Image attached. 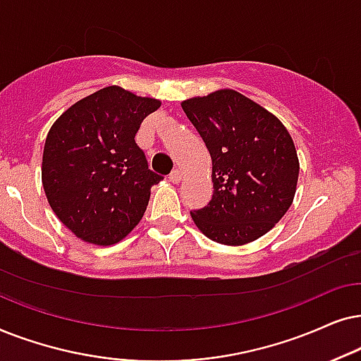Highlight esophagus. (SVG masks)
<instances>
[{
	"label": "esophagus",
	"mask_w": 361,
	"mask_h": 361,
	"mask_svg": "<svg viewBox=\"0 0 361 361\" xmlns=\"http://www.w3.org/2000/svg\"><path fill=\"white\" fill-rule=\"evenodd\" d=\"M170 181L171 183H180V180H181V173H180V170H173L171 173H170Z\"/></svg>",
	"instance_id": "obj_1"
}]
</instances>
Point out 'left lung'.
Listing matches in <instances>:
<instances>
[{"instance_id": "obj_1", "label": "left lung", "mask_w": 361, "mask_h": 361, "mask_svg": "<svg viewBox=\"0 0 361 361\" xmlns=\"http://www.w3.org/2000/svg\"><path fill=\"white\" fill-rule=\"evenodd\" d=\"M181 107L213 161V198L191 211L195 224L228 246L261 238L295 195L299 160L287 128L236 90L188 99Z\"/></svg>"}]
</instances>
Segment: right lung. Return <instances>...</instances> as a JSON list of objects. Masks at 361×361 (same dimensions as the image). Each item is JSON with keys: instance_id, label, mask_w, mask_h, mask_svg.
<instances>
[{"instance_id": "right-lung-1", "label": "right lung", "mask_w": 361, "mask_h": 361, "mask_svg": "<svg viewBox=\"0 0 361 361\" xmlns=\"http://www.w3.org/2000/svg\"><path fill=\"white\" fill-rule=\"evenodd\" d=\"M158 107L160 100L110 85L67 109L47 133L42 155L47 201L85 243H118L145 213L150 188L163 176L148 168L135 135Z\"/></svg>"}]
</instances>
